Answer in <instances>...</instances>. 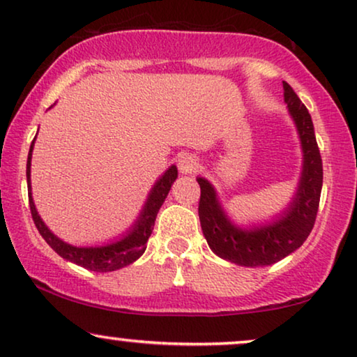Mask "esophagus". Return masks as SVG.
Here are the masks:
<instances>
[{
    "mask_svg": "<svg viewBox=\"0 0 357 357\" xmlns=\"http://www.w3.org/2000/svg\"><path fill=\"white\" fill-rule=\"evenodd\" d=\"M178 167H179L181 173L192 174L199 169V160H197V157H194V155L184 153V155H181L178 160Z\"/></svg>",
    "mask_w": 357,
    "mask_h": 357,
    "instance_id": "obj_1",
    "label": "esophagus"
}]
</instances>
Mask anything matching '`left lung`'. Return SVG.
Wrapping results in <instances>:
<instances>
[{"label":"left lung","instance_id":"8db88e82","mask_svg":"<svg viewBox=\"0 0 357 357\" xmlns=\"http://www.w3.org/2000/svg\"><path fill=\"white\" fill-rule=\"evenodd\" d=\"M284 102L288 103L304 152L303 176L298 192L278 222L268 227L244 231L231 225L220 207L217 194L207 179L197 178L200 185L199 218L210 249L218 257L244 267L272 265L301 248L314 228L322 192V157L315 140L314 124L304 103L288 82H283Z\"/></svg>","mask_w":357,"mask_h":357}]
</instances>
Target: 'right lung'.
Returning <instances> with one entry per match:
<instances>
[{"mask_svg":"<svg viewBox=\"0 0 357 357\" xmlns=\"http://www.w3.org/2000/svg\"><path fill=\"white\" fill-rule=\"evenodd\" d=\"M32 150H33V140L30 144L29 157H27V188H29V205H30V213H32L33 223L37 227L38 233L42 234V238L47 241L50 248H52L58 255H61L63 259L69 260V262L77 264L80 267L92 270V272H113V270H119L126 265L132 264L137 260L140 255L144 254L145 248H147V241L152 234L155 218L162 204L167 199V195L172 189V184L174 179L178 178V169L176 167H172L167 169V173L157 181V184L153 185L152 192H150L147 204L140 213L137 222H135L134 228L129 231L126 238L114 244L102 245V248H76V245L63 243L61 239H58L52 231H50L42 218L38 217L37 210H35L32 192H30V158H32Z\"/></svg>","mask_w":357,"mask_h":357,"instance_id":"add662e5","label":"right lung"}]
</instances>
